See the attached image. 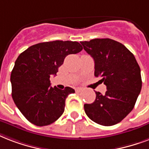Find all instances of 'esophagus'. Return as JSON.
I'll return each instance as SVG.
<instances>
[{
	"mask_svg": "<svg viewBox=\"0 0 149 149\" xmlns=\"http://www.w3.org/2000/svg\"><path fill=\"white\" fill-rule=\"evenodd\" d=\"M75 91L77 92V93H79V92H81V91H82V88H77L75 89Z\"/></svg>",
	"mask_w": 149,
	"mask_h": 149,
	"instance_id": "1",
	"label": "esophagus"
}]
</instances>
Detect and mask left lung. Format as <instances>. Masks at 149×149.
Masks as SVG:
<instances>
[{
	"mask_svg": "<svg viewBox=\"0 0 149 149\" xmlns=\"http://www.w3.org/2000/svg\"><path fill=\"white\" fill-rule=\"evenodd\" d=\"M95 62V76L107 85L102 95L84 105L86 115L103 126L118 124L133 109L141 89V69L134 54L120 42L111 39L81 42Z\"/></svg>",
	"mask_w": 149,
	"mask_h": 149,
	"instance_id": "obj_1",
	"label": "left lung"
}]
</instances>
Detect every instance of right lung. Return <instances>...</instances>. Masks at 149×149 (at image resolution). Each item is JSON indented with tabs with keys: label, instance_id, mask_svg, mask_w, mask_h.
Masks as SVG:
<instances>
[{
	"label": "right lung",
	"instance_id": "add662e5",
	"mask_svg": "<svg viewBox=\"0 0 149 149\" xmlns=\"http://www.w3.org/2000/svg\"><path fill=\"white\" fill-rule=\"evenodd\" d=\"M82 49L76 41L56 40L31 46L18 56L11 74V95L30 123L47 126L63 114L66 98L74 90L51 87L49 78L56 75L68 55Z\"/></svg>",
	"mask_w": 149,
	"mask_h": 149
}]
</instances>
